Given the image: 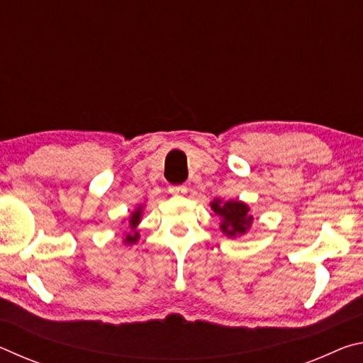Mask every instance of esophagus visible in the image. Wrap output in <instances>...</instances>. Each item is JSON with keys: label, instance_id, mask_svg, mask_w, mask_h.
I'll use <instances>...</instances> for the list:
<instances>
[{"label": "esophagus", "instance_id": "34e87169", "mask_svg": "<svg viewBox=\"0 0 363 363\" xmlns=\"http://www.w3.org/2000/svg\"><path fill=\"white\" fill-rule=\"evenodd\" d=\"M168 192L173 195H184L187 194V186H184V184H176V186L168 187Z\"/></svg>", "mask_w": 363, "mask_h": 363}]
</instances>
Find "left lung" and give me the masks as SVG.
<instances>
[{
	"instance_id": "1",
	"label": "left lung",
	"mask_w": 363,
	"mask_h": 363,
	"mask_svg": "<svg viewBox=\"0 0 363 363\" xmlns=\"http://www.w3.org/2000/svg\"><path fill=\"white\" fill-rule=\"evenodd\" d=\"M211 208L214 213L223 218L220 230L229 237H235L237 233L242 235V233L247 232V229L251 225V220H253V218L248 214V206L242 203V201L214 200Z\"/></svg>"
}]
</instances>
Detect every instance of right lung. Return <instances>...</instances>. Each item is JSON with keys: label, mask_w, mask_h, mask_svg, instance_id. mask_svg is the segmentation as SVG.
Instances as JSON below:
<instances>
[{"label": "right lung", "mask_w": 363, "mask_h": 363, "mask_svg": "<svg viewBox=\"0 0 363 363\" xmlns=\"http://www.w3.org/2000/svg\"><path fill=\"white\" fill-rule=\"evenodd\" d=\"M140 213H143V210H139L138 211H134L133 213V216L130 218V225H131V229L134 230V227H136L138 224H139V219H140ZM138 238H139V233L138 232H134V233H128L126 235V238H125V242L126 243H136L138 242Z\"/></svg>", "instance_id": "obj_1"}]
</instances>
